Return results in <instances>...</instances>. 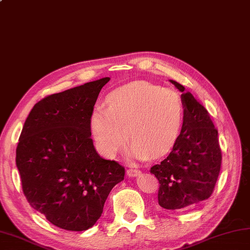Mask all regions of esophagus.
<instances>
[{
    "mask_svg": "<svg viewBox=\"0 0 250 250\" xmlns=\"http://www.w3.org/2000/svg\"><path fill=\"white\" fill-rule=\"evenodd\" d=\"M142 174V172L140 169H135V168H129L128 171H126V175H128L129 177H137L140 176Z\"/></svg>",
    "mask_w": 250,
    "mask_h": 250,
    "instance_id": "obj_1",
    "label": "esophagus"
}]
</instances>
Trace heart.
<instances>
[{
  "label": "heart",
  "mask_w": 250,
  "mask_h": 250,
  "mask_svg": "<svg viewBox=\"0 0 250 250\" xmlns=\"http://www.w3.org/2000/svg\"><path fill=\"white\" fill-rule=\"evenodd\" d=\"M185 104L173 89L134 82L115 89L107 107L97 106L90 115V132L98 150L113 158L129 141L131 155L144 160L172 150L182 133Z\"/></svg>",
  "instance_id": "obj_1"
}]
</instances>
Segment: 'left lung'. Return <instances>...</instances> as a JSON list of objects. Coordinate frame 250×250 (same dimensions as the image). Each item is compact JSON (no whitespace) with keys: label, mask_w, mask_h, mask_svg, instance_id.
<instances>
[{"label":"left lung","mask_w":250,"mask_h":250,"mask_svg":"<svg viewBox=\"0 0 250 250\" xmlns=\"http://www.w3.org/2000/svg\"><path fill=\"white\" fill-rule=\"evenodd\" d=\"M185 104L182 133L169 155L150 168L160 184L158 203L166 209H183L211 195L221 167L218 131L208 111L186 91L183 84L169 81Z\"/></svg>","instance_id":"left-lung-1"}]
</instances>
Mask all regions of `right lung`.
<instances>
[{
    "label": "right lung",
    "instance_id": "add662e5",
    "mask_svg": "<svg viewBox=\"0 0 250 250\" xmlns=\"http://www.w3.org/2000/svg\"><path fill=\"white\" fill-rule=\"evenodd\" d=\"M109 77L55 93L26 118L16 164L26 200L61 229L84 231L103 213L106 199L125 178V167L95 150L90 115Z\"/></svg>",
    "mask_w": 250,
    "mask_h": 250
}]
</instances>
